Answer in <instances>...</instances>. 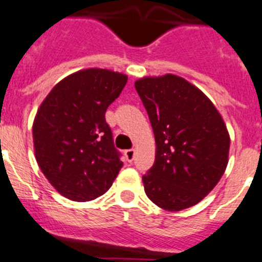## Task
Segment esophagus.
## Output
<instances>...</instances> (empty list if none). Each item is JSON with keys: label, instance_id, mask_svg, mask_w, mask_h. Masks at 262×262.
Masks as SVG:
<instances>
[{"label": "esophagus", "instance_id": "esophagus-1", "mask_svg": "<svg viewBox=\"0 0 262 262\" xmlns=\"http://www.w3.org/2000/svg\"><path fill=\"white\" fill-rule=\"evenodd\" d=\"M124 154H125L128 162H132V160L134 159V155H136V150H134V148H129V150H125V151H124Z\"/></svg>", "mask_w": 262, "mask_h": 262}]
</instances>
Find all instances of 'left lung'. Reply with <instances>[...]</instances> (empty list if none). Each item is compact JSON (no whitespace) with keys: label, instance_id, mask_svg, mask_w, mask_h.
Listing matches in <instances>:
<instances>
[{"label":"left lung","instance_id":"8db88e82","mask_svg":"<svg viewBox=\"0 0 262 262\" xmlns=\"http://www.w3.org/2000/svg\"><path fill=\"white\" fill-rule=\"evenodd\" d=\"M157 143L154 166L142 176L146 195L168 211L199 204L228 163L230 134L222 116L200 89L175 74L134 83Z\"/></svg>","mask_w":262,"mask_h":262}]
</instances>
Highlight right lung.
Instances as JSON below:
<instances>
[{
    "instance_id": "obj_1",
    "label": "right lung",
    "mask_w": 262,
    "mask_h": 262,
    "mask_svg": "<svg viewBox=\"0 0 262 262\" xmlns=\"http://www.w3.org/2000/svg\"><path fill=\"white\" fill-rule=\"evenodd\" d=\"M128 77L84 69L58 82L40 104L32 125L35 158L60 194L91 201L111 188L122 167L105 111Z\"/></svg>"
}]
</instances>
